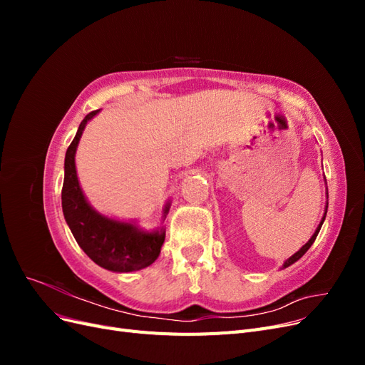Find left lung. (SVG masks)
Listing matches in <instances>:
<instances>
[{"mask_svg":"<svg viewBox=\"0 0 365 365\" xmlns=\"http://www.w3.org/2000/svg\"><path fill=\"white\" fill-rule=\"evenodd\" d=\"M324 181H326V176H324ZM327 201H329V192H327V182H326V207H324V215H323L322 220H319V224H318V227H317V230H315V233L311 236V239H309L300 250H298L295 254H292V256H291L289 259H286V260H284V263L282 264V269L291 267L292 263H295L298 259L303 257V256H304V252H306L309 248H311V245H312L314 242H315V239H317V236H318V233H319V230H322V225H323V222H324V219H326V215H327V205H329V202H327Z\"/></svg>","mask_w":365,"mask_h":365,"instance_id":"obj_1","label":"left lung"}]
</instances>
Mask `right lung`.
I'll return each mask as SVG.
<instances>
[{
	"mask_svg": "<svg viewBox=\"0 0 365 365\" xmlns=\"http://www.w3.org/2000/svg\"><path fill=\"white\" fill-rule=\"evenodd\" d=\"M101 109L88 114L79 125L77 134L65 153L62 212L71 233L83 252L98 267L113 272H132L149 267L160 256L165 239L163 222L172 201L164 204L161 224L143 230L137 220H120L98 213L88 202L76 170V150L88 121Z\"/></svg>",
	"mask_w": 365,
	"mask_h": 365,
	"instance_id": "add662e5",
	"label": "right lung"
}]
</instances>
